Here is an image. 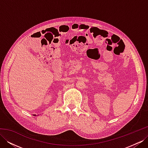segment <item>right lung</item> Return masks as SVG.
Masks as SVG:
<instances>
[{"mask_svg":"<svg viewBox=\"0 0 148 148\" xmlns=\"http://www.w3.org/2000/svg\"><path fill=\"white\" fill-rule=\"evenodd\" d=\"M35 115V116H36V115Z\"/></svg>","mask_w":148,"mask_h":148,"instance_id":"add662e5","label":"right lung"}]
</instances>
